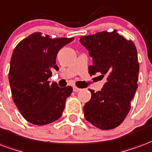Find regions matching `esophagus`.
<instances>
[{
	"label": "esophagus",
	"mask_w": 152,
	"mask_h": 152,
	"mask_svg": "<svg viewBox=\"0 0 152 152\" xmlns=\"http://www.w3.org/2000/svg\"><path fill=\"white\" fill-rule=\"evenodd\" d=\"M81 89L80 88H79L77 87H73V91L74 92H79V91H80Z\"/></svg>",
	"instance_id": "34e87169"
}]
</instances>
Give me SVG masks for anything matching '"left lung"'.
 <instances>
[{
	"mask_svg": "<svg viewBox=\"0 0 152 152\" xmlns=\"http://www.w3.org/2000/svg\"><path fill=\"white\" fill-rule=\"evenodd\" d=\"M80 42L93 59L89 73L106 76L101 91L89 89L92 96L84 106L85 118L99 129H113L126 118L138 88L139 64L135 46L116 30L81 36Z\"/></svg>",
	"mask_w": 152,
	"mask_h": 152,
	"instance_id": "left-lung-1",
	"label": "left lung"
}]
</instances>
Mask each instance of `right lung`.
Here are the masks:
<instances>
[{
  "instance_id": "obj_1",
  "label": "right lung",
  "mask_w": 152,
  "mask_h": 152,
  "mask_svg": "<svg viewBox=\"0 0 152 152\" xmlns=\"http://www.w3.org/2000/svg\"><path fill=\"white\" fill-rule=\"evenodd\" d=\"M74 38L51 39L34 33L17 45L10 60L9 81L13 102L26 121L43 126L61 117L72 88L50 84L59 50Z\"/></svg>"
}]
</instances>
